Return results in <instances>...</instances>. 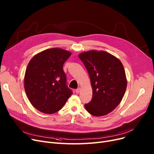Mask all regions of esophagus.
Listing matches in <instances>:
<instances>
[{
  "label": "esophagus",
  "instance_id": "1",
  "mask_svg": "<svg viewBox=\"0 0 154 154\" xmlns=\"http://www.w3.org/2000/svg\"><path fill=\"white\" fill-rule=\"evenodd\" d=\"M80 92V88H78L77 89H76V93L79 94Z\"/></svg>",
  "mask_w": 154,
  "mask_h": 154
}]
</instances>
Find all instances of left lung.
I'll list each match as a JSON object with an SVG mask.
<instances>
[{"label":"left lung","mask_w":154,"mask_h":154,"mask_svg":"<svg viewBox=\"0 0 154 154\" xmlns=\"http://www.w3.org/2000/svg\"><path fill=\"white\" fill-rule=\"evenodd\" d=\"M91 79L92 99L85 104L92 116H106L114 110L124 95L127 81L123 65L106 51H89L79 54Z\"/></svg>","instance_id":"8db88e82"}]
</instances>
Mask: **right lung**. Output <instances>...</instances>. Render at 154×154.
Masks as SVG:
<instances>
[{
    "mask_svg": "<svg viewBox=\"0 0 154 154\" xmlns=\"http://www.w3.org/2000/svg\"><path fill=\"white\" fill-rule=\"evenodd\" d=\"M71 54L62 48H48L29 62L24 88L30 102L40 112L47 114L58 112L72 94L63 70V65Z\"/></svg>",
    "mask_w": 154,
    "mask_h": 154,
    "instance_id": "add662e5",
    "label": "right lung"
}]
</instances>
